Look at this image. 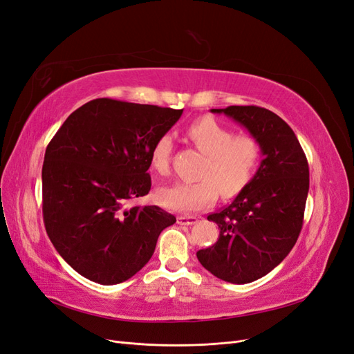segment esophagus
<instances>
[{
    "label": "esophagus",
    "mask_w": 354,
    "mask_h": 354,
    "mask_svg": "<svg viewBox=\"0 0 354 354\" xmlns=\"http://www.w3.org/2000/svg\"><path fill=\"white\" fill-rule=\"evenodd\" d=\"M198 221L196 216H178L177 223L181 226H190V224H195Z\"/></svg>",
    "instance_id": "34e87169"
}]
</instances>
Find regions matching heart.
<instances>
[{
  "mask_svg": "<svg viewBox=\"0 0 354 354\" xmlns=\"http://www.w3.org/2000/svg\"><path fill=\"white\" fill-rule=\"evenodd\" d=\"M187 138L201 153L203 160L198 181L176 183L158 190L160 205L173 211H199L211 207L218 194L224 198L238 195L252 180L263 156V146L251 133H234L229 127L203 116L187 128ZM173 138L160 136L151 152V165L160 176L171 171Z\"/></svg>",
  "mask_w": 354,
  "mask_h": 354,
  "instance_id": "b5f03b06",
  "label": "heart"
}]
</instances>
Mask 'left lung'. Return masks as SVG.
Masks as SVG:
<instances>
[{"label": "left lung", "instance_id": "1", "mask_svg": "<svg viewBox=\"0 0 354 354\" xmlns=\"http://www.w3.org/2000/svg\"><path fill=\"white\" fill-rule=\"evenodd\" d=\"M259 137L263 160L255 176L227 207L212 212L218 241L199 250V263L218 279L250 283L272 272L292 250L303 227L308 164L292 128L260 106L211 109Z\"/></svg>", "mask_w": 354, "mask_h": 354}]
</instances>
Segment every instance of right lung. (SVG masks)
Wrapping results in <instances>:
<instances>
[{
  "label": "right lung",
  "instance_id": "1",
  "mask_svg": "<svg viewBox=\"0 0 354 354\" xmlns=\"http://www.w3.org/2000/svg\"><path fill=\"white\" fill-rule=\"evenodd\" d=\"M183 109L94 99L72 112L46 149L42 217L51 243L75 272L102 285L130 279L176 223L149 194L155 142Z\"/></svg>",
  "mask_w": 354,
  "mask_h": 354
}]
</instances>
